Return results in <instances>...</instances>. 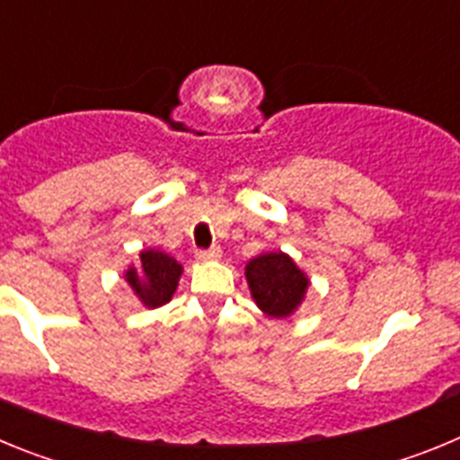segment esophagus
Here are the masks:
<instances>
[{
  "instance_id": "1",
  "label": "esophagus",
  "mask_w": 460,
  "mask_h": 460,
  "mask_svg": "<svg viewBox=\"0 0 460 460\" xmlns=\"http://www.w3.org/2000/svg\"><path fill=\"white\" fill-rule=\"evenodd\" d=\"M220 256H222L220 247H208V250L197 252V259L199 261H215V259H220Z\"/></svg>"
}]
</instances>
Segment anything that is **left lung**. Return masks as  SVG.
I'll use <instances>...</instances> for the list:
<instances>
[{
	"instance_id": "1",
	"label": "left lung",
	"mask_w": 460,
	"mask_h": 460,
	"mask_svg": "<svg viewBox=\"0 0 460 460\" xmlns=\"http://www.w3.org/2000/svg\"><path fill=\"white\" fill-rule=\"evenodd\" d=\"M247 284L256 307L272 318H287L305 300L309 279L284 252L259 254L245 266Z\"/></svg>"
}]
</instances>
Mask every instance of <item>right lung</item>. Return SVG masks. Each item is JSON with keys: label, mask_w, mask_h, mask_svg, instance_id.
I'll return each instance as SVG.
<instances>
[{"label": "right lung", "mask_w": 460, "mask_h": 460, "mask_svg": "<svg viewBox=\"0 0 460 460\" xmlns=\"http://www.w3.org/2000/svg\"><path fill=\"white\" fill-rule=\"evenodd\" d=\"M181 275L183 266L179 261L160 250H144L139 252V268L130 266L123 277L144 307L155 309L172 300Z\"/></svg>", "instance_id": "right-lung-1"}]
</instances>
